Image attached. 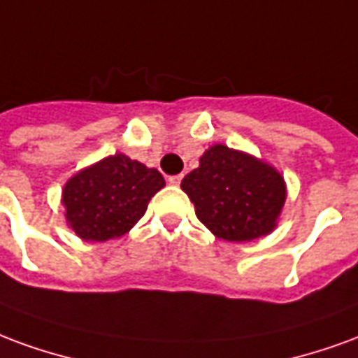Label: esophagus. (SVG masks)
Listing matches in <instances>:
<instances>
[{
    "instance_id": "obj_1",
    "label": "esophagus",
    "mask_w": 358,
    "mask_h": 358,
    "mask_svg": "<svg viewBox=\"0 0 358 358\" xmlns=\"http://www.w3.org/2000/svg\"><path fill=\"white\" fill-rule=\"evenodd\" d=\"M181 179H182V176H169L168 177V182L169 185H181Z\"/></svg>"
}]
</instances>
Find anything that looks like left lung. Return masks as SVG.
I'll return each mask as SVG.
<instances>
[{"label":"left lung","instance_id":"8db88e82","mask_svg":"<svg viewBox=\"0 0 358 358\" xmlns=\"http://www.w3.org/2000/svg\"><path fill=\"white\" fill-rule=\"evenodd\" d=\"M196 217L217 238L250 242L268 234L286 200L280 173L225 145H215L181 181Z\"/></svg>","mask_w":358,"mask_h":358}]
</instances>
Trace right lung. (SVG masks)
<instances>
[{
    "mask_svg": "<svg viewBox=\"0 0 358 358\" xmlns=\"http://www.w3.org/2000/svg\"><path fill=\"white\" fill-rule=\"evenodd\" d=\"M164 185L158 169L116 154L72 177L62 190V204L80 238L104 242L127 233Z\"/></svg>",
    "mask_w": 358,
    "mask_h": 358,
    "instance_id": "right-lung-1",
    "label": "right lung"
}]
</instances>
